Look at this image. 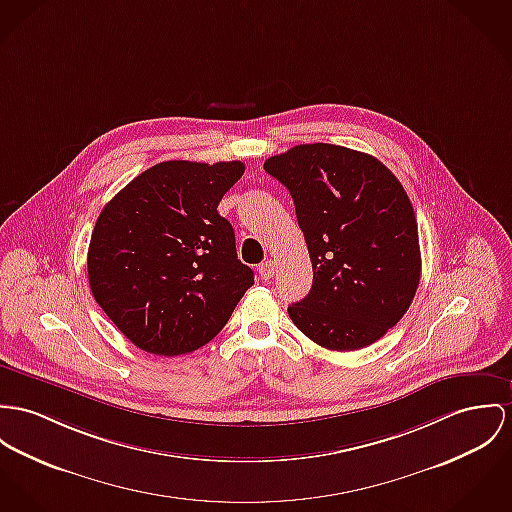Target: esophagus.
<instances>
[{
	"mask_svg": "<svg viewBox=\"0 0 512 512\" xmlns=\"http://www.w3.org/2000/svg\"><path fill=\"white\" fill-rule=\"evenodd\" d=\"M273 275H275V261H271V259L263 261V263L259 265V276H261L263 280H269V278H273Z\"/></svg>",
	"mask_w": 512,
	"mask_h": 512,
	"instance_id": "esophagus-1",
	"label": "esophagus"
}]
</instances>
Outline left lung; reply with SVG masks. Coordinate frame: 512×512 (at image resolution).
<instances>
[{
	"label": "left lung",
	"mask_w": 512,
	"mask_h": 512,
	"mask_svg": "<svg viewBox=\"0 0 512 512\" xmlns=\"http://www.w3.org/2000/svg\"><path fill=\"white\" fill-rule=\"evenodd\" d=\"M265 171L290 191L314 269L290 319L329 351L376 343L409 310L421 278L405 189L382 161L335 144L294 146Z\"/></svg>",
	"instance_id": "1"
}]
</instances>
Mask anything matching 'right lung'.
Instances as JSON below:
<instances>
[{
  "instance_id": "add662e5",
  "label": "right lung",
  "mask_w": 512,
  "mask_h": 512,
  "mask_svg": "<svg viewBox=\"0 0 512 512\" xmlns=\"http://www.w3.org/2000/svg\"><path fill=\"white\" fill-rule=\"evenodd\" d=\"M241 161H163L101 210L87 251L95 302L146 353L177 356L212 341L253 271L237 259L232 224L218 214Z\"/></svg>"
}]
</instances>
